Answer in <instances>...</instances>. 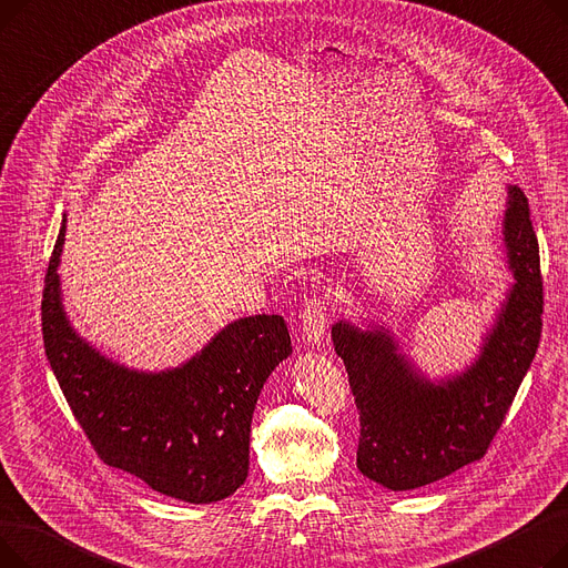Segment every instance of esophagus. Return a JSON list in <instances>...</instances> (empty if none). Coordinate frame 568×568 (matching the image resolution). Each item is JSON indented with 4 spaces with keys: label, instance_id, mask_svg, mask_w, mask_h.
<instances>
[{
    "label": "esophagus",
    "instance_id": "1",
    "mask_svg": "<svg viewBox=\"0 0 568 568\" xmlns=\"http://www.w3.org/2000/svg\"><path fill=\"white\" fill-rule=\"evenodd\" d=\"M326 304L320 296H311L304 306V315H302V326H304V336L308 343H320L324 338V329H326Z\"/></svg>",
    "mask_w": 568,
    "mask_h": 568
}]
</instances>
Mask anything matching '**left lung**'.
Here are the masks:
<instances>
[{
  "mask_svg": "<svg viewBox=\"0 0 568 568\" xmlns=\"http://www.w3.org/2000/svg\"><path fill=\"white\" fill-rule=\"evenodd\" d=\"M504 244L516 283L481 356L467 373L433 384L398 354L386 332L332 326L359 412L356 467L392 490H412L444 479L486 456L518 386L539 347L544 278L529 202L509 189Z\"/></svg>",
  "mask_w": 568,
  "mask_h": 568,
  "instance_id": "1",
  "label": "left lung"
}]
</instances>
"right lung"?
I'll list each match as a JSON object with an SVG mask.
<instances>
[{
    "mask_svg": "<svg viewBox=\"0 0 568 568\" xmlns=\"http://www.w3.org/2000/svg\"><path fill=\"white\" fill-rule=\"evenodd\" d=\"M48 262L41 326L52 373L99 458L149 488L191 504L232 495L248 476V439L266 377L292 352L281 315L227 324L197 356L168 373H135L89 347L62 311L59 255Z\"/></svg>",
    "mask_w": 568,
    "mask_h": 568,
    "instance_id": "1",
    "label": "right lung"
}]
</instances>
